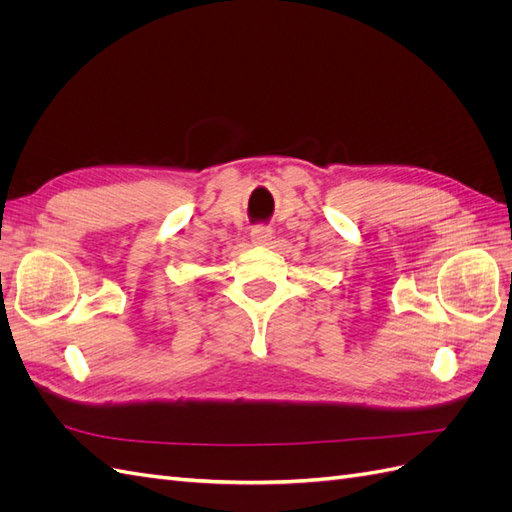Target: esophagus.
Masks as SVG:
<instances>
[{
    "mask_svg": "<svg viewBox=\"0 0 512 512\" xmlns=\"http://www.w3.org/2000/svg\"><path fill=\"white\" fill-rule=\"evenodd\" d=\"M271 237H273V232L269 226H256L250 232V239L254 245H267L271 241Z\"/></svg>",
    "mask_w": 512,
    "mask_h": 512,
    "instance_id": "obj_1",
    "label": "esophagus"
}]
</instances>
